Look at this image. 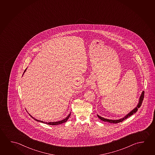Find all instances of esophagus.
I'll list each match as a JSON object with an SVG mask.
<instances>
[{"mask_svg": "<svg viewBox=\"0 0 155 155\" xmlns=\"http://www.w3.org/2000/svg\"><path fill=\"white\" fill-rule=\"evenodd\" d=\"M87 84H88V85H90V84H91V83H90V82H88V83H87Z\"/></svg>", "mask_w": 155, "mask_h": 155, "instance_id": "1", "label": "esophagus"}]
</instances>
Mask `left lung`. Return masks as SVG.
I'll list each match as a JSON object with an SVG mask.
<instances>
[{"label": "left lung", "instance_id": "obj_1", "mask_svg": "<svg viewBox=\"0 0 155 155\" xmlns=\"http://www.w3.org/2000/svg\"><path fill=\"white\" fill-rule=\"evenodd\" d=\"M144 91H143L142 92V93L141 94V95H140V100H139V103H138V104L137 105V107H136L135 108H134V109L132 110L131 111L129 112L128 114H127L124 117H123V118H121V119H117V120H111V119H106V118H104L103 117H101L99 115H98L97 114V116L98 117L99 119H101L103 121H104V122H109V123H120V122H122L125 120V119H127V118H128V117H130V116H131V115L132 114H135L136 112L137 111V110H138V108H140V106H141V105L142 104L143 101V99H144Z\"/></svg>", "mask_w": 155, "mask_h": 155}]
</instances>
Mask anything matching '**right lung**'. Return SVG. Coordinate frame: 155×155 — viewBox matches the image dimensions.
Instances as JSON below:
<instances>
[{"label": "right lung", "instance_id": "add662e5", "mask_svg": "<svg viewBox=\"0 0 155 155\" xmlns=\"http://www.w3.org/2000/svg\"><path fill=\"white\" fill-rule=\"evenodd\" d=\"M26 69L25 70V71L24 72H24H25L26 70ZM70 115H71V112H70V114L67 116V117L65 118V119H63V120H60V121H58V122H43V121H41V120H38V119H36V118H33L32 116H31V117H32V118L35 119V120L36 121H37V122H41V123H45V124H48V125H57L61 124H62V123H65V122H66L67 120H68V119H69V117L70 116Z\"/></svg>", "mask_w": 155, "mask_h": 155}]
</instances>
